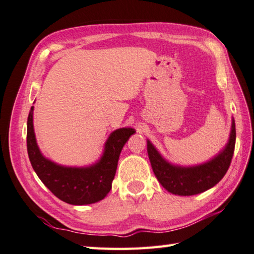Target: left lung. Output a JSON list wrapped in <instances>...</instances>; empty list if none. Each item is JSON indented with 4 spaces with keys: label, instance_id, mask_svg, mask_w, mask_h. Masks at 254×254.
<instances>
[{
    "label": "left lung",
    "instance_id": "1",
    "mask_svg": "<svg viewBox=\"0 0 254 254\" xmlns=\"http://www.w3.org/2000/svg\"><path fill=\"white\" fill-rule=\"evenodd\" d=\"M236 146V123L232 121L230 139L225 149L204 164L182 168L167 162L147 141V154L156 179L162 187L178 195H194L209 190L221 181L231 164Z\"/></svg>",
    "mask_w": 254,
    "mask_h": 254
}]
</instances>
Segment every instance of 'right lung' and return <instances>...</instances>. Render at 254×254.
I'll return each instance as SVG.
<instances>
[{
    "label": "right lung",
    "instance_id": "1",
    "mask_svg": "<svg viewBox=\"0 0 254 254\" xmlns=\"http://www.w3.org/2000/svg\"><path fill=\"white\" fill-rule=\"evenodd\" d=\"M133 133L135 131L131 127L119 128L111 133L102 158L92 167H61L41 154L34 135L32 107L27 118V154L35 173L55 196L68 204H91L104 199L111 190L120 153Z\"/></svg>",
    "mask_w": 254,
    "mask_h": 254
}]
</instances>
